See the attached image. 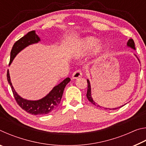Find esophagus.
Returning <instances> with one entry per match:
<instances>
[{"label":"esophagus","mask_w":146,"mask_h":146,"mask_svg":"<svg viewBox=\"0 0 146 146\" xmlns=\"http://www.w3.org/2000/svg\"><path fill=\"white\" fill-rule=\"evenodd\" d=\"M82 73L81 72L80 70H76L73 73L72 75V78L73 79H77L82 76Z\"/></svg>","instance_id":"obj_1"}]
</instances>
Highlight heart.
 Wrapping results in <instances>:
<instances>
[{"mask_svg": "<svg viewBox=\"0 0 146 146\" xmlns=\"http://www.w3.org/2000/svg\"><path fill=\"white\" fill-rule=\"evenodd\" d=\"M91 51V55L95 57L100 55L104 50L102 43L98 42V39L93 36H88L80 39L74 44L71 48V56L79 58Z\"/></svg>", "mask_w": 146, "mask_h": 146, "instance_id": "1", "label": "heart"}]
</instances>
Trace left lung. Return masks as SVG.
I'll return each mask as SVG.
<instances>
[{
	"label": "left lung",
	"instance_id": "8db88e82",
	"mask_svg": "<svg viewBox=\"0 0 146 146\" xmlns=\"http://www.w3.org/2000/svg\"><path fill=\"white\" fill-rule=\"evenodd\" d=\"M127 47H128V48H131V49H134V50H135V42H134V41H133V39L130 38L129 40L127 41ZM135 56H136V57H137V58L138 59V60L139 61V63H140L139 59H138V58L137 57V55H135ZM87 82H88V91H87V94H86V96H87V98H88V100L90 101V102L92 103L93 104H94L95 106H97V107L103 108V107H102V106H100V105H98L97 103H96V102H95V101L93 100V98H92V96H91V84H90V80H89L88 79H87ZM124 105H125V104H124ZM124 105L120 106V107L116 108H113V109H110V108L109 109V108H104L106 109V110H107V109H109V110H117V109L119 108H121V107H122V106H123Z\"/></svg>",
	"mask_w": 146,
	"mask_h": 146
}]
</instances>
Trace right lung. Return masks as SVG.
<instances>
[{
    "label": "right lung",
    "mask_w": 146,
    "mask_h": 146,
    "mask_svg": "<svg viewBox=\"0 0 146 146\" xmlns=\"http://www.w3.org/2000/svg\"><path fill=\"white\" fill-rule=\"evenodd\" d=\"M40 40V37L36 34L35 30L28 32L23 37L17 40L14 44L11 51L9 66L11 65L15 56L22 50L32 44L38 43V42ZM7 79H8L9 86H11L14 97L18 104L26 112L34 115H46L57 109L60 103L64 88L71 80L70 78H66L58 85L54 86L52 90L49 91V93L47 94L45 97L36 100H31L23 98L16 92L12 85L9 70H8V72H7Z\"/></svg>",
    "instance_id": "1"
}]
</instances>
